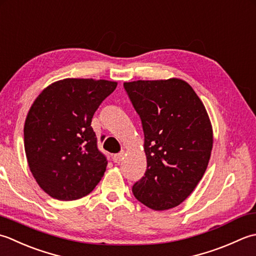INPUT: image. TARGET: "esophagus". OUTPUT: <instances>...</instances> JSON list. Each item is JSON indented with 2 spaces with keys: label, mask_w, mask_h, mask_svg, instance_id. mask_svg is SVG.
I'll return each mask as SVG.
<instances>
[{
  "label": "esophagus",
  "mask_w": 256,
  "mask_h": 256,
  "mask_svg": "<svg viewBox=\"0 0 256 256\" xmlns=\"http://www.w3.org/2000/svg\"><path fill=\"white\" fill-rule=\"evenodd\" d=\"M122 157H124L122 152V154H116L112 156V161H114V162H116V164H119L122 161Z\"/></svg>",
  "instance_id": "34e87169"
}]
</instances>
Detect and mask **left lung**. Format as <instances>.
Here are the masks:
<instances>
[{
    "instance_id": "left-lung-1",
    "label": "left lung",
    "mask_w": 256,
    "mask_h": 256,
    "mask_svg": "<svg viewBox=\"0 0 256 256\" xmlns=\"http://www.w3.org/2000/svg\"><path fill=\"white\" fill-rule=\"evenodd\" d=\"M142 119L147 170L132 186L136 199L164 211L184 202L202 179L213 132L203 102L182 80L124 82Z\"/></svg>"
}]
</instances>
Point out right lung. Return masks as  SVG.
Segmentation results:
<instances>
[{
    "mask_svg": "<svg viewBox=\"0 0 256 256\" xmlns=\"http://www.w3.org/2000/svg\"><path fill=\"white\" fill-rule=\"evenodd\" d=\"M117 82L66 78L35 99L24 124L30 170L46 194L60 201L90 194L106 171L92 119Z\"/></svg>",
    "mask_w": 256,
    "mask_h": 256,
    "instance_id": "add662e5",
    "label": "right lung"
}]
</instances>
